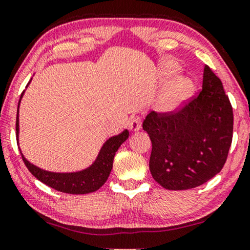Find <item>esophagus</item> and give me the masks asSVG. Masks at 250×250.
<instances>
[{"label": "esophagus", "instance_id": "obj_1", "mask_svg": "<svg viewBox=\"0 0 250 250\" xmlns=\"http://www.w3.org/2000/svg\"><path fill=\"white\" fill-rule=\"evenodd\" d=\"M141 124H142V119L141 117H139V116H135V117H132L129 119V129L133 132H136L139 131L140 128H141Z\"/></svg>", "mask_w": 250, "mask_h": 250}]
</instances>
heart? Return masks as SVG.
<instances>
[{
	"label": "heart",
	"instance_id": "b5f03b06",
	"mask_svg": "<svg viewBox=\"0 0 250 250\" xmlns=\"http://www.w3.org/2000/svg\"><path fill=\"white\" fill-rule=\"evenodd\" d=\"M176 66L173 62H165L163 64V73L166 76H170L175 73ZM192 90V84L188 78L179 77L168 87V90L163 95L160 100V108L165 111H173L182 104V102L188 98Z\"/></svg>",
	"mask_w": 250,
	"mask_h": 250
}]
</instances>
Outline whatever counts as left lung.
<instances>
[{
	"label": "left lung",
	"instance_id": "8db88e82",
	"mask_svg": "<svg viewBox=\"0 0 250 250\" xmlns=\"http://www.w3.org/2000/svg\"><path fill=\"white\" fill-rule=\"evenodd\" d=\"M143 131L152 143L149 168L167 190H188L206 183L227 162L233 135V111L223 84L205 66L203 87L173 111H151Z\"/></svg>",
	"mask_w": 250,
	"mask_h": 250
}]
</instances>
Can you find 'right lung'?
<instances>
[{
    "instance_id": "add662e5",
    "label": "right lung",
    "mask_w": 250,
    "mask_h": 250,
    "mask_svg": "<svg viewBox=\"0 0 250 250\" xmlns=\"http://www.w3.org/2000/svg\"><path fill=\"white\" fill-rule=\"evenodd\" d=\"M22 95V94H21ZM20 102V100H19ZM19 123H18V112H17L16 122V133L18 138ZM128 138V131L125 129L121 134L112 136L104 143L100 150L97 160L88 168L77 173H52L46 172L30 164L25 157L21 155V158L25 165L30 173L40 180L41 182L46 184L52 189L60 191L64 193L71 194H84L94 192L104 186L107 181L109 174L112 168V162H114L115 153L119 146L126 139Z\"/></svg>"
}]
</instances>
